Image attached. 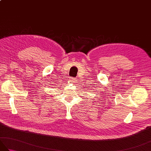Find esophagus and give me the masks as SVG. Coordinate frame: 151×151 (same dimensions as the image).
<instances>
[{
    "instance_id": "1",
    "label": "esophagus",
    "mask_w": 151,
    "mask_h": 151,
    "mask_svg": "<svg viewBox=\"0 0 151 151\" xmlns=\"http://www.w3.org/2000/svg\"><path fill=\"white\" fill-rule=\"evenodd\" d=\"M69 81L70 83H72V84H74V83L76 82V78H71L70 80Z\"/></svg>"
}]
</instances>
